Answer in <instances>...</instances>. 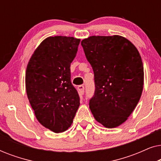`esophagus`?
Segmentation results:
<instances>
[{"instance_id": "esophagus-1", "label": "esophagus", "mask_w": 161, "mask_h": 161, "mask_svg": "<svg viewBox=\"0 0 161 161\" xmlns=\"http://www.w3.org/2000/svg\"><path fill=\"white\" fill-rule=\"evenodd\" d=\"M78 91L79 94H80V95H83V94H84V86H83V85L78 86Z\"/></svg>"}]
</instances>
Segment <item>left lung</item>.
Listing matches in <instances>:
<instances>
[{"label":"left lung","instance_id":"left-lung-1","mask_svg":"<svg viewBox=\"0 0 161 161\" xmlns=\"http://www.w3.org/2000/svg\"><path fill=\"white\" fill-rule=\"evenodd\" d=\"M94 75L89 108L108 128L119 126L137 105L144 86V67L137 48L125 37L92 36L81 41Z\"/></svg>","mask_w":161,"mask_h":161}]
</instances>
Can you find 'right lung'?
<instances>
[{"label": "right lung", "instance_id": "add662e5", "mask_svg": "<svg viewBox=\"0 0 161 161\" xmlns=\"http://www.w3.org/2000/svg\"><path fill=\"white\" fill-rule=\"evenodd\" d=\"M80 42L70 36L48 37L33 53L26 69V92L35 116L54 133L71 126L80 105L70 72Z\"/></svg>", "mask_w": 161, "mask_h": 161}]
</instances>
